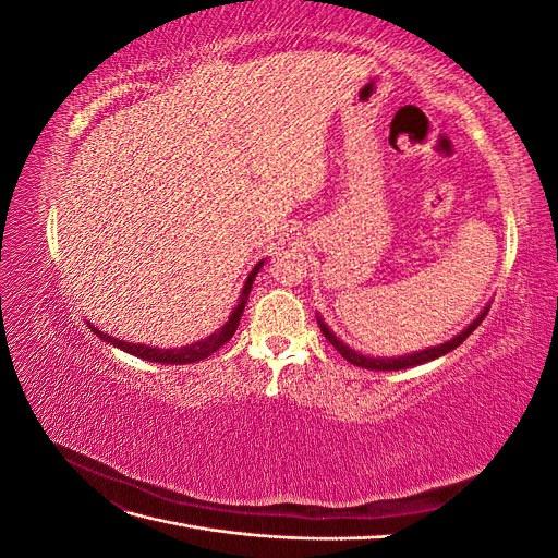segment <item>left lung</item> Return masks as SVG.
I'll return each mask as SVG.
<instances>
[{
  "label": "left lung",
  "instance_id": "obj_1",
  "mask_svg": "<svg viewBox=\"0 0 558 558\" xmlns=\"http://www.w3.org/2000/svg\"><path fill=\"white\" fill-rule=\"evenodd\" d=\"M486 314H488V307H484V312H482L475 320H472V324H470L465 330H461L459 335L451 337L449 342L437 344V347H428V349H421V351H414V353H408V356H398V359H373V356H363V353H359L356 349L347 347V344L340 340V337H337V335L324 324V318L316 316V320H318L320 332L326 335V340H328L337 351H340L342 359L349 361L351 365H359V367H365V369H404V367L424 365V363H428V361L440 359V356H445V353H449V351H453L459 344H463L465 337L472 335V330H475V328L482 324Z\"/></svg>",
  "mask_w": 558,
  "mask_h": 558
}]
</instances>
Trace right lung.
I'll return each instance as SVG.
<instances>
[{
    "label": "right lung",
    "instance_id": "right-lung-1",
    "mask_svg": "<svg viewBox=\"0 0 558 558\" xmlns=\"http://www.w3.org/2000/svg\"><path fill=\"white\" fill-rule=\"evenodd\" d=\"M260 267H263V260L251 269V275L246 277V281H244V289H242V295H240V302H238V307L232 310V314L228 316V320L223 324V328L221 330H216V332H211L209 337H205V340H197V342H193V344H189V347H179V349H158V347H146V344H132V342H123V340H118V337H111V335H107L105 330H99V328H95V326H90L93 328V332L99 337V340H105L107 344H113V347H118V349H123V351H128V353H132V356H137V359H144V361H150V363H165V365H185V363H197V361H202V359H209L214 351H218L221 349L230 337L234 335V330H238V326H240V318H242V312H244V307H246V300H248V293H251V286H253V279H256V275L260 272Z\"/></svg>",
    "mask_w": 558,
    "mask_h": 558
}]
</instances>
